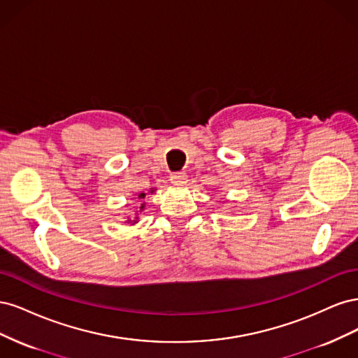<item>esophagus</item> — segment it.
<instances>
[{"instance_id":"obj_1","label":"esophagus","mask_w":358,"mask_h":358,"mask_svg":"<svg viewBox=\"0 0 358 358\" xmlns=\"http://www.w3.org/2000/svg\"><path fill=\"white\" fill-rule=\"evenodd\" d=\"M187 180H188V176L185 173H173L170 176V182L173 185H183V183H187Z\"/></svg>"}]
</instances>
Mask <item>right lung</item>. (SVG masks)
Masks as SVG:
<instances>
[{
    "label": "right lung",
    "mask_w": 358,
    "mask_h": 358,
    "mask_svg": "<svg viewBox=\"0 0 358 358\" xmlns=\"http://www.w3.org/2000/svg\"><path fill=\"white\" fill-rule=\"evenodd\" d=\"M157 189L155 188H150L148 192H145V191H142V192H138V194H136V196L133 197V199H136L137 201H142V203H140V209L138 210H136V216H134V220H131V218H127V221L125 222H128V224H137L138 222V213L140 212H142L143 209H145V203H143V200L146 199V196H148V194H154Z\"/></svg>",
    "instance_id": "1"
}]
</instances>
